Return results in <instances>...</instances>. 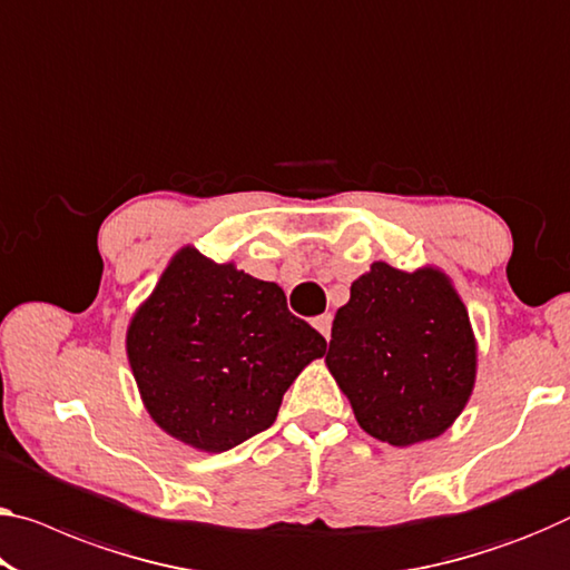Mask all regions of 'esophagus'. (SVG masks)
I'll return each instance as SVG.
<instances>
[{"label":"esophagus","instance_id":"obj_1","mask_svg":"<svg viewBox=\"0 0 570 570\" xmlns=\"http://www.w3.org/2000/svg\"><path fill=\"white\" fill-rule=\"evenodd\" d=\"M331 321H334V318H331V313H323V315H318V318H313V328L321 331V334L328 338V334H331Z\"/></svg>","mask_w":570,"mask_h":570}]
</instances>
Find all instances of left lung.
Returning <instances> with one entry per match:
<instances>
[{
    "instance_id": "8db88e82",
    "label": "left lung",
    "mask_w": 570,
    "mask_h": 570,
    "mask_svg": "<svg viewBox=\"0 0 570 570\" xmlns=\"http://www.w3.org/2000/svg\"><path fill=\"white\" fill-rule=\"evenodd\" d=\"M326 366L376 441L413 445L449 431L476 382V338L451 277L374 262L336 311Z\"/></svg>"
}]
</instances>
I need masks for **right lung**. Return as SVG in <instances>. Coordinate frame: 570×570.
<instances>
[{
	"instance_id": "right-lung-1",
	"label": "right lung",
	"mask_w": 570,
	"mask_h": 570,
	"mask_svg": "<svg viewBox=\"0 0 570 570\" xmlns=\"http://www.w3.org/2000/svg\"><path fill=\"white\" fill-rule=\"evenodd\" d=\"M326 338L287 311L277 283L175 252L127 328V356L147 413L165 433L222 453L275 423L295 376Z\"/></svg>"
}]
</instances>
